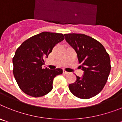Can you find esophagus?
<instances>
[{
  "mask_svg": "<svg viewBox=\"0 0 122 122\" xmlns=\"http://www.w3.org/2000/svg\"><path fill=\"white\" fill-rule=\"evenodd\" d=\"M63 73H64V74H68V72H67V71H66L65 70H63Z\"/></svg>",
  "mask_w": 122,
  "mask_h": 122,
  "instance_id": "obj_1",
  "label": "esophagus"
}]
</instances>
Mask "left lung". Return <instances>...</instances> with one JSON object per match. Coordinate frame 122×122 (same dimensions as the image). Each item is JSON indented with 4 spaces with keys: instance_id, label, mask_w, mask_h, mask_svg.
Instances as JSON below:
<instances>
[{
    "instance_id": "1",
    "label": "left lung",
    "mask_w": 122,
    "mask_h": 122,
    "mask_svg": "<svg viewBox=\"0 0 122 122\" xmlns=\"http://www.w3.org/2000/svg\"><path fill=\"white\" fill-rule=\"evenodd\" d=\"M66 42L77 54L79 67L84 71L81 77L76 76L69 89L76 97L89 99L103 90L111 71L109 56L100 42L81 33L64 34Z\"/></svg>"
}]
</instances>
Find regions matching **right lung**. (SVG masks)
<instances>
[{"mask_svg": "<svg viewBox=\"0 0 122 122\" xmlns=\"http://www.w3.org/2000/svg\"><path fill=\"white\" fill-rule=\"evenodd\" d=\"M64 38L62 33L41 32L26 40L16 51L13 71L19 88L25 94L40 97L51 91L54 78L63 70H49L43 65L56 44Z\"/></svg>", "mask_w": 122, "mask_h": 122, "instance_id": "right-lung-1", "label": "right lung"}]
</instances>
